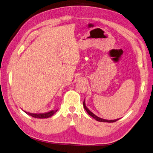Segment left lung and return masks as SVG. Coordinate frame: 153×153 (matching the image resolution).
I'll return each mask as SVG.
<instances>
[{"mask_svg": "<svg viewBox=\"0 0 153 153\" xmlns=\"http://www.w3.org/2000/svg\"><path fill=\"white\" fill-rule=\"evenodd\" d=\"M83 105H84V109H85L86 111H87V113H88L90 116H92V117H93V118H94V119H95L96 120L99 121V122H103V123H114V122H116V121H117L118 120H119V118H118V119H115V120H106V119H103V118H101L98 117L97 116H96L95 114H93V112H92V111H90V110H88V108L86 107V103H85V99H84V101Z\"/></svg>", "mask_w": 153, "mask_h": 153, "instance_id": "1", "label": "left lung"}]
</instances>
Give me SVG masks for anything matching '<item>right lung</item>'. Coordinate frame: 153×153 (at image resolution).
Masks as SVG:
<instances>
[{
	"mask_svg": "<svg viewBox=\"0 0 153 153\" xmlns=\"http://www.w3.org/2000/svg\"><path fill=\"white\" fill-rule=\"evenodd\" d=\"M58 110H51L48 112H45V113H39V114H34V113H30V112H27V111H24L26 114H27L28 115L32 116V117L36 118H48L49 117H51L52 115H54V114Z\"/></svg>",
	"mask_w": 153,
	"mask_h": 153,
	"instance_id": "add662e5",
	"label": "right lung"
}]
</instances>
